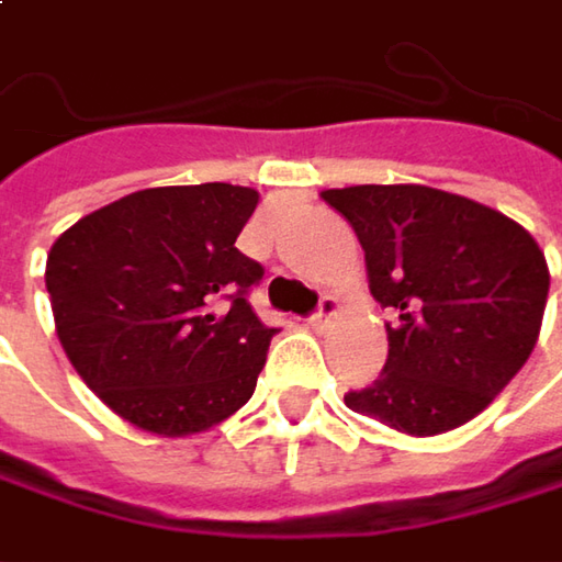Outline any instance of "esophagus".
<instances>
[{"instance_id": "1", "label": "esophagus", "mask_w": 562, "mask_h": 562, "mask_svg": "<svg viewBox=\"0 0 562 562\" xmlns=\"http://www.w3.org/2000/svg\"><path fill=\"white\" fill-rule=\"evenodd\" d=\"M338 313H341V303H338V296L325 294L323 300H319V310L310 316V325L323 331V328H328V325H331V319H338Z\"/></svg>"}]
</instances>
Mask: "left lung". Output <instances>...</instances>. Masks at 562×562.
<instances>
[{
  "mask_svg": "<svg viewBox=\"0 0 562 562\" xmlns=\"http://www.w3.org/2000/svg\"><path fill=\"white\" fill-rule=\"evenodd\" d=\"M323 199L351 221L370 294L398 313L382 373L345 405L405 436L477 417L538 345L550 288L541 246L503 211L430 186H345Z\"/></svg>",
  "mask_w": 562,
  "mask_h": 562,
  "instance_id": "1",
  "label": "left lung"
}]
</instances>
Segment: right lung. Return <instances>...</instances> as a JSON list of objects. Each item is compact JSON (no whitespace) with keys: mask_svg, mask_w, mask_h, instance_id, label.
I'll return each instance as SVG.
<instances>
[{"mask_svg":"<svg viewBox=\"0 0 562 562\" xmlns=\"http://www.w3.org/2000/svg\"><path fill=\"white\" fill-rule=\"evenodd\" d=\"M249 186H157L75 221L46 291L75 373L157 436L205 434L256 392L271 335L249 306L262 266L237 249Z\"/></svg>","mask_w":562,"mask_h":562,"instance_id":"right-lung-1","label":"right lung"}]
</instances>
